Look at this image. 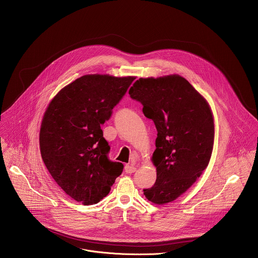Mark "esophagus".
Returning a JSON list of instances; mask_svg holds the SVG:
<instances>
[{
  "instance_id": "34e87169",
  "label": "esophagus",
  "mask_w": 258,
  "mask_h": 258,
  "mask_svg": "<svg viewBox=\"0 0 258 258\" xmlns=\"http://www.w3.org/2000/svg\"><path fill=\"white\" fill-rule=\"evenodd\" d=\"M135 171H136V167H135L134 164H128V165L125 166V172H126L127 174H132V173H134Z\"/></svg>"
}]
</instances>
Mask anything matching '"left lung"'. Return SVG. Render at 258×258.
<instances>
[{
  "mask_svg": "<svg viewBox=\"0 0 258 258\" xmlns=\"http://www.w3.org/2000/svg\"><path fill=\"white\" fill-rule=\"evenodd\" d=\"M130 97L143 105L157 129L152 161L157 169L154 185L145 188L157 205L175 201L208 167L214 146L215 125L206 99L180 75L139 78Z\"/></svg>",
  "mask_w": 258,
  "mask_h": 258,
  "instance_id": "left-lung-1",
  "label": "left lung"
}]
</instances>
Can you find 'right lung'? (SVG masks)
Wrapping results in <instances>:
<instances>
[{
	"instance_id": "right-lung-1",
	"label": "right lung",
	"mask_w": 258,
	"mask_h": 258,
	"mask_svg": "<svg viewBox=\"0 0 258 258\" xmlns=\"http://www.w3.org/2000/svg\"><path fill=\"white\" fill-rule=\"evenodd\" d=\"M135 77L83 75L63 87L44 113L39 147L43 163L68 196L85 206L100 202L123 171L108 158L101 125Z\"/></svg>"
}]
</instances>
